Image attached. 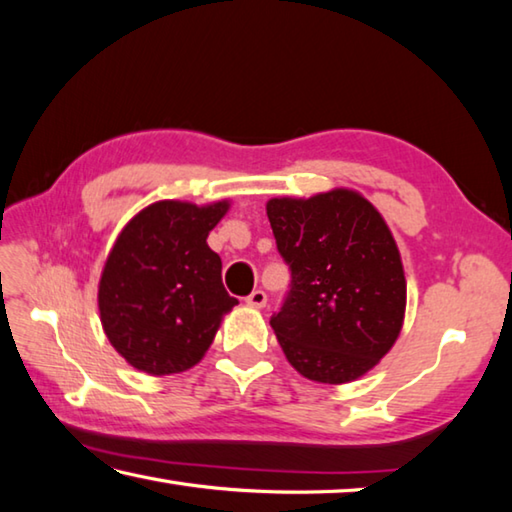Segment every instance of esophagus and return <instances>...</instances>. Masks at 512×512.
<instances>
[{
    "instance_id": "34e87169",
    "label": "esophagus",
    "mask_w": 512,
    "mask_h": 512,
    "mask_svg": "<svg viewBox=\"0 0 512 512\" xmlns=\"http://www.w3.org/2000/svg\"><path fill=\"white\" fill-rule=\"evenodd\" d=\"M266 293L262 291V289H255L253 293H250V296L246 298V305L248 307H255V309H262V307H266Z\"/></svg>"
}]
</instances>
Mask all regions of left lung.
<instances>
[{
	"mask_svg": "<svg viewBox=\"0 0 512 512\" xmlns=\"http://www.w3.org/2000/svg\"><path fill=\"white\" fill-rule=\"evenodd\" d=\"M291 289L271 327L302 377L345 384L393 348L406 280L386 221L361 194L332 189L266 203Z\"/></svg>",
	"mask_w": 512,
	"mask_h": 512,
	"instance_id": "obj_1",
	"label": "left lung"
}]
</instances>
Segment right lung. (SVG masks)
<instances>
[{
    "instance_id": "add662e5",
    "label": "right lung",
    "mask_w": 512,
    "mask_h": 512,
    "mask_svg": "<svg viewBox=\"0 0 512 512\" xmlns=\"http://www.w3.org/2000/svg\"><path fill=\"white\" fill-rule=\"evenodd\" d=\"M228 207L158 201L126 223L110 250L99 280L103 332L146 375L196 366L237 305L221 282V257L207 246Z\"/></svg>"
}]
</instances>
